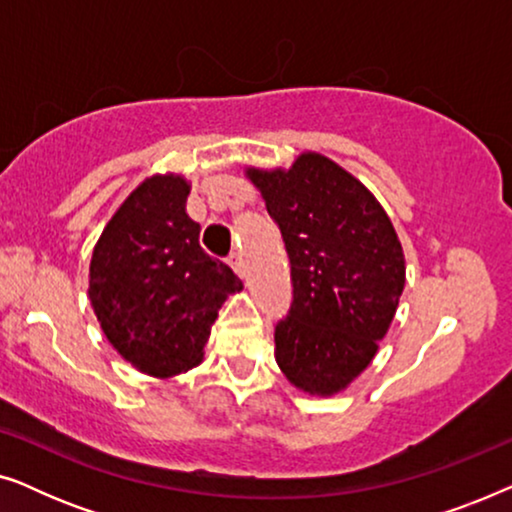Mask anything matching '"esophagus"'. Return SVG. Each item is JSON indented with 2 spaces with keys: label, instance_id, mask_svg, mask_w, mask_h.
Masks as SVG:
<instances>
[{
  "label": "esophagus",
  "instance_id": "1",
  "mask_svg": "<svg viewBox=\"0 0 512 512\" xmlns=\"http://www.w3.org/2000/svg\"><path fill=\"white\" fill-rule=\"evenodd\" d=\"M228 263H230V268H233V270L237 272V275L244 277V261H242L240 251H233V254L228 256Z\"/></svg>",
  "mask_w": 512,
  "mask_h": 512
}]
</instances>
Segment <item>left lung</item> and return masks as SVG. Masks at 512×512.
I'll return each instance as SVG.
<instances>
[{
	"instance_id": "8db88e82",
	"label": "left lung",
	"mask_w": 512,
	"mask_h": 512,
	"mask_svg": "<svg viewBox=\"0 0 512 512\" xmlns=\"http://www.w3.org/2000/svg\"><path fill=\"white\" fill-rule=\"evenodd\" d=\"M291 263L293 300L275 326V359L293 387L333 396L373 361L405 286L398 235L375 195L307 151L289 170H256Z\"/></svg>"
}]
</instances>
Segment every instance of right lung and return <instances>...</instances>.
Masks as SVG:
<instances>
[{"label": "right lung", "mask_w": 512, "mask_h": 512, "mask_svg": "<svg viewBox=\"0 0 512 512\" xmlns=\"http://www.w3.org/2000/svg\"><path fill=\"white\" fill-rule=\"evenodd\" d=\"M179 174L146 179L111 216L90 261V305L125 361L153 377L202 361L219 307L242 282L200 247Z\"/></svg>", "instance_id": "add662e5"}]
</instances>
